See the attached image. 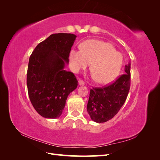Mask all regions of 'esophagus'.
Here are the masks:
<instances>
[{"label": "esophagus", "instance_id": "34e87169", "mask_svg": "<svg viewBox=\"0 0 160 160\" xmlns=\"http://www.w3.org/2000/svg\"><path fill=\"white\" fill-rule=\"evenodd\" d=\"M78 83H79V85H85V82H84L83 80H81V79H79V80Z\"/></svg>", "mask_w": 160, "mask_h": 160}]
</instances>
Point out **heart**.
<instances>
[{
    "instance_id": "b5f03b06",
    "label": "heart",
    "mask_w": 160,
    "mask_h": 160,
    "mask_svg": "<svg viewBox=\"0 0 160 160\" xmlns=\"http://www.w3.org/2000/svg\"><path fill=\"white\" fill-rule=\"evenodd\" d=\"M72 71L78 72L91 65L95 81L99 84L113 81L119 73L123 64L122 55L111 43L88 40L81 45V51L72 49L69 55Z\"/></svg>"
}]
</instances>
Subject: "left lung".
I'll return each mask as SVG.
<instances>
[{"label": "left lung", "instance_id": "left-lung-1", "mask_svg": "<svg viewBox=\"0 0 160 160\" xmlns=\"http://www.w3.org/2000/svg\"><path fill=\"white\" fill-rule=\"evenodd\" d=\"M130 63L125 66V74L114 83L103 88L90 90L88 112L97 123H104L112 119L124 104L130 88Z\"/></svg>", "mask_w": 160, "mask_h": 160}]
</instances>
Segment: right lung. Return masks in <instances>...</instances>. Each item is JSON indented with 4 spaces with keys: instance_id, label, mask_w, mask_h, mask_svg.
Here are the masks:
<instances>
[{
    "instance_id": "obj_1",
    "label": "right lung",
    "mask_w": 160,
    "mask_h": 160,
    "mask_svg": "<svg viewBox=\"0 0 160 160\" xmlns=\"http://www.w3.org/2000/svg\"><path fill=\"white\" fill-rule=\"evenodd\" d=\"M76 37L71 33L52 34L35 47L29 58L28 96L34 108L45 118H59L67 97L78 85L74 74L64 69Z\"/></svg>"
}]
</instances>
